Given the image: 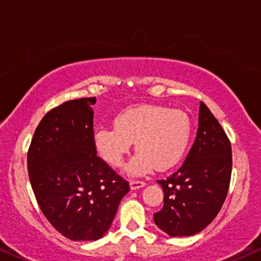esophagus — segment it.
<instances>
[{
	"mask_svg": "<svg viewBox=\"0 0 261 261\" xmlns=\"http://www.w3.org/2000/svg\"><path fill=\"white\" fill-rule=\"evenodd\" d=\"M144 186H146V183L141 182V180H131L130 182L131 190H137L140 189V188H143Z\"/></svg>",
	"mask_w": 261,
	"mask_h": 261,
	"instance_id": "obj_1",
	"label": "esophagus"
}]
</instances>
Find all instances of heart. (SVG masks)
I'll return each mask as SVG.
<instances>
[{
	"instance_id": "1",
	"label": "heart",
	"mask_w": 261,
	"mask_h": 261,
	"mask_svg": "<svg viewBox=\"0 0 261 261\" xmlns=\"http://www.w3.org/2000/svg\"><path fill=\"white\" fill-rule=\"evenodd\" d=\"M115 127H98L92 141L97 154L112 167H120L133 143L138 153L126 170L133 176L155 167L166 171L179 163L191 135L187 113L154 105L126 108L114 118Z\"/></svg>"
}]
</instances>
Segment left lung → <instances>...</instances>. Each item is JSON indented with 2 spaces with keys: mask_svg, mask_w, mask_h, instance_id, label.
<instances>
[{
  "mask_svg": "<svg viewBox=\"0 0 261 261\" xmlns=\"http://www.w3.org/2000/svg\"><path fill=\"white\" fill-rule=\"evenodd\" d=\"M231 144L203 102L199 128L180 169L158 180L164 206L154 214L155 225L171 237L191 236L212 223L222 208L231 177Z\"/></svg>",
  "mask_w": 261,
  "mask_h": 261,
  "instance_id": "obj_1",
  "label": "left lung"
}]
</instances>
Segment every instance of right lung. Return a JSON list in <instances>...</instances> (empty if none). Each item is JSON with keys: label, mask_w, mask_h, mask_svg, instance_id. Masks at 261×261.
<instances>
[{"label": "right lung", "mask_w": 261, "mask_h": 261, "mask_svg": "<svg viewBox=\"0 0 261 261\" xmlns=\"http://www.w3.org/2000/svg\"><path fill=\"white\" fill-rule=\"evenodd\" d=\"M96 97L67 101L43 117L28 153L30 182L43 214L72 241L106 235L128 183L97 156Z\"/></svg>", "instance_id": "obj_1"}]
</instances>
